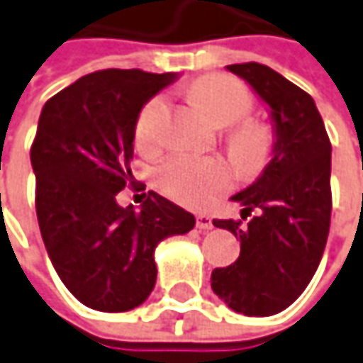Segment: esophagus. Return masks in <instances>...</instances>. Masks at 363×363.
<instances>
[{
	"label": "esophagus",
	"instance_id": "obj_1",
	"mask_svg": "<svg viewBox=\"0 0 363 363\" xmlns=\"http://www.w3.org/2000/svg\"><path fill=\"white\" fill-rule=\"evenodd\" d=\"M196 226H199L201 230H211V228H214L213 218H211L208 214H199V216H196Z\"/></svg>",
	"mask_w": 363,
	"mask_h": 363
}]
</instances>
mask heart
I'll use <instances>...</instances> for the list:
<instances>
[{
  "label": "heart",
  "instance_id": "heart-1",
  "mask_svg": "<svg viewBox=\"0 0 363 363\" xmlns=\"http://www.w3.org/2000/svg\"><path fill=\"white\" fill-rule=\"evenodd\" d=\"M191 93L204 113L218 125L228 127L224 140L233 161L244 174H256L274 155L276 135L262 121L246 119L254 109V97L240 81L228 75H206L192 83ZM167 97L149 99L135 121V140L140 149L159 147L167 119ZM233 181L230 164L218 157L174 155L157 171V184L172 201L204 206Z\"/></svg>",
  "mask_w": 363,
  "mask_h": 363
}]
</instances>
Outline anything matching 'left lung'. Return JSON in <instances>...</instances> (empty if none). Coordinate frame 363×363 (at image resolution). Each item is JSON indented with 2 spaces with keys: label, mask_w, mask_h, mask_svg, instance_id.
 Segmentation results:
<instances>
[{
  "label": "left lung",
  "mask_w": 363,
  "mask_h": 363,
  "mask_svg": "<svg viewBox=\"0 0 363 363\" xmlns=\"http://www.w3.org/2000/svg\"><path fill=\"white\" fill-rule=\"evenodd\" d=\"M228 71L270 107L276 127L272 161L258 181L233 201L242 220H213L240 238V256L214 268L211 286L228 308L244 316L286 310L310 284L326 248L332 214V143L314 99L262 63H236Z\"/></svg>",
  "instance_id": "1"
}]
</instances>
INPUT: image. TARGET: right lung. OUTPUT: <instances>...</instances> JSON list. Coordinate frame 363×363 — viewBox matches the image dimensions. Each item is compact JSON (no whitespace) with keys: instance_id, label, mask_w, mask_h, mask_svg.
<instances>
[{"instance_id":"1","label":"right lung","mask_w":363,"mask_h":363,"mask_svg":"<svg viewBox=\"0 0 363 363\" xmlns=\"http://www.w3.org/2000/svg\"><path fill=\"white\" fill-rule=\"evenodd\" d=\"M174 75L103 69L49 99L31 145L35 211L51 264L81 304L127 312L157 282L155 248L194 216L149 191L140 211L115 196L130 181L135 121Z\"/></svg>"}]
</instances>
